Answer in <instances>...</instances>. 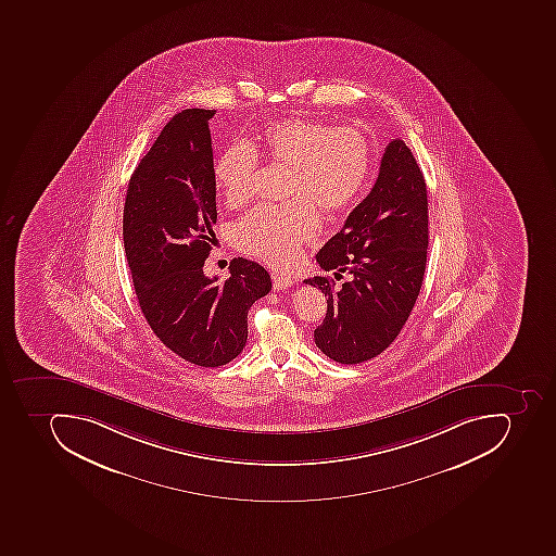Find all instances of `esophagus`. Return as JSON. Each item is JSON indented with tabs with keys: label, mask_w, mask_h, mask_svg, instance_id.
I'll list each match as a JSON object with an SVG mask.
<instances>
[{
	"label": "esophagus",
	"mask_w": 556,
	"mask_h": 556,
	"mask_svg": "<svg viewBox=\"0 0 556 556\" xmlns=\"http://www.w3.org/2000/svg\"><path fill=\"white\" fill-rule=\"evenodd\" d=\"M271 282H274V289L280 291V289L291 288L294 280L291 277L282 276V274H271Z\"/></svg>",
	"instance_id": "esophagus-1"
}]
</instances>
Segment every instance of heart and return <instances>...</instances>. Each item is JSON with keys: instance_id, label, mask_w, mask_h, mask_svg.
I'll list each match as a JSON object with an SVG mask.
<instances>
[{"instance_id": "1", "label": "heart", "mask_w": 556, "mask_h": 556, "mask_svg": "<svg viewBox=\"0 0 556 556\" xmlns=\"http://www.w3.org/2000/svg\"><path fill=\"white\" fill-rule=\"evenodd\" d=\"M258 154L289 168L286 206H262L236 227V244L271 267L296 262L302 245L319 233V213L336 212L357 198L370 166L367 138L355 128L289 117L265 128L256 146L236 142L215 164V180L230 206L253 198Z\"/></svg>"}]
</instances>
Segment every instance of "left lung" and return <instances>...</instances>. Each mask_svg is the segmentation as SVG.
Returning a JSON list of instances; mask_svg holds the SVG:
<instances>
[{"label": "left lung", "instance_id": "obj_1", "mask_svg": "<svg viewBox=\"0 0 556 556\" xmlns=\"http://www.w3.org/2000/svg\"><path fill=\"white\" fill-rule=\"evenodd\" d=\"M427 250V184L409 147L393 138L375 187L315 256L323 270L352 279L340 289L328 276L305 280L328 296L314 331L320 352L350 366L387 350L418 300Z\"/></svg>", "mask_w": 556, "mask_h": 556}]
</instances>
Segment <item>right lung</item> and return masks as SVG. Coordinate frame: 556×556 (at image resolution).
I'll list each match as a JSON object with an SVG mask.
<instances>
[{"label": "right lung", "mask_w": 556, "mask_h": 556, "mask_svg": "<svg viewBox=\"0 0 556 556\" xmlns=\"http://www.w3.org/2000/svg\"><path fill=\"white\" fill-rule=\"evenodd\" d=\"M215 111L186 109L164 126L129 178L123 241L138 305L154 334L184 361L225 366L248 340V312L271 289L268 271L244 258L230 277L204 276L215 239Z\"/></svg>", "instance_id": "1"}]
</instances>
